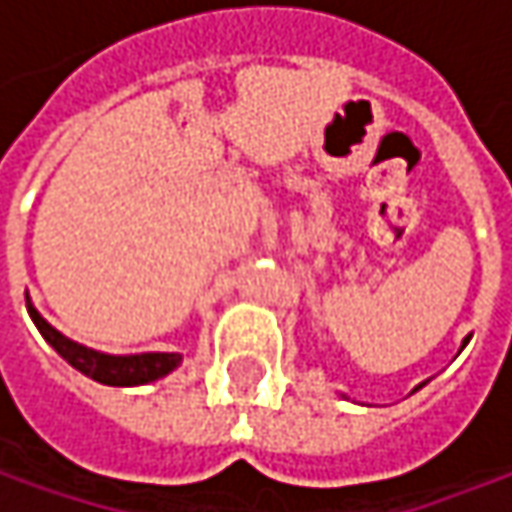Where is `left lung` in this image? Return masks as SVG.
I'll use <instances>...</instances> for the list:
<instances>
[{"label":"left lung","mask_w":512,"mask_h":512,"mask_svg":"<svg viewBox=\"0 0 512 512\" xmlns=\"http://www.w3.org/2000/svg\"><path fill=\"white\" fill-rule=\"evenodd\" d=\"M463 347H466V341H463Z\"/></svg>","instance_id":"1"}]
</instances>
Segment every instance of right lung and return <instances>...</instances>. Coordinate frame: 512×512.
<instances>
[{
  "label": "right lung",
  "mask_w": 512,
  "mask_h": 512,
  "mask_svg": "<svg viewBox=\"0 0 512 512\" xmlns=\"http://www.w3.org/2000/svg\"><path fill=\"white\" fill-rule=\"evenodd\" d=\"M25 306L34 320V326L40 329V335L55 347L60 358H66L78 373L90 376L92 382L110 384V387H133V384L157 382L168 376L171 370L180 367L183 355L180 352H142V355H107L98 349L84 347L69 341L66 335H60L55 326L31 306L28 294H25Z\"/></svg>",
  "instance_id": "1"
}]
</instances>
